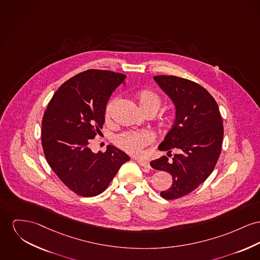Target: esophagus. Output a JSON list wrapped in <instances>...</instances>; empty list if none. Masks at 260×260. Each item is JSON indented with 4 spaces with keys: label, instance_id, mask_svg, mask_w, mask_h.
I'll return each instance as SVG.
<instances>
[{
    "label": "esophagus",
    "instance_id": "1",
    "mask_svg": "<svg viewBox=\"0 0 260 260\" xmlns=\"http://www.w3.org/2000/svg\"><path fill=\"white\" fill-rule=\"evenodd\" d=\"M139 165L143 168H147V169H150L151 166H150V162L147 161V160H143V159H137Z\"/></svg>",
    "mask_w": 260,
    "mask_h": 260
}]
</instances>
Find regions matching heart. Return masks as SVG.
<instances>
[{"instance_id":"1","label":"heart","mask_w":260,"mask_h":260,"mask_svg":"<svg viewBox=\"0 0 260 260\" xmlns=\"http://www.w3.org/2000/svg\"><path fill=\"white\" fill-rule=\"evenodd\" d=\"M116 99L112 100L106 106V117H109L110 112L112 110L113 105L116 103ZM137 101L139 105L143 111L147 110H156L159 108L161 100L156 94V92L145 89L141 90L137 94ZM154 134L148 130H141V131H128L124 132L120 135H118L115 138V143L126 151L129 154L132 155H139L141 154L142 150L150 145L154 141Z\"/></svg>"}]
</instances>
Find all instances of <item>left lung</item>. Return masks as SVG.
<instances>
[{
    "label": "left lung",
    "mask_w": 260,
    "mask_h": 260,
    "mask_svg": "<svg viewBox=\"0 0 260 260\" xmlns=\"http://www.w3.org/2000/svg\"><path fill=\"white\" fill-rule=\"evenodd\" d=\"M154 80L175 108V121L158 150L178 153L172 161L162 156L151 166L172 174V186L160 196L176 199L196 189L213 172L222 149L223 120L216 101L200 85L175 76H156Z\"/></svg>",
    "instance_id": "1"
}]
</instances>
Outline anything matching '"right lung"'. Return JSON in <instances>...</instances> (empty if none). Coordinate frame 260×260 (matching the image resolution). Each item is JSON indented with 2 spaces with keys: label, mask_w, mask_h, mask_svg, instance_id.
<instances>
[{
  "label": "right lung",
  "mask_w": 260,
  "mask_h": 260,
  "mask_svg": "<svg viewBox=\"0 0 260 260\" xmlns=\"http://www.w3.org/2000/svg\"><path fill=\"white\" fill-rule=\"evenodd\" d=\"M125 75L88 70L59 87L42 119L41 142L53 172L75 193L92 197L104 192L130 157L108 145L92 153L89 143L101 132L106 104Z\"/></svg>",
  "instance_id": "1"
}]
</instances>
